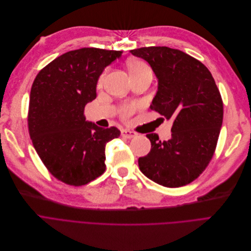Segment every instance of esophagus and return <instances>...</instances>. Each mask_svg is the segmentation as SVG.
<instances>
[{"instance_id":"1","label":"esophagus","mask_w":251,"mask_h":251,"mask_svg":"<svg viewBox=\"0 0 251 251\" xmlns=\"http://www.w3.org/2000/svg\"><path fill=\"white\" fill-rule=\"evenodd\" d=\"M122 136L124 138H126V139H132V138H135L137 136V134L135 132H132V130L123 129L122 130Z\"/></svg>"}]
</instances>
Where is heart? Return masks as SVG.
Instances as JSON below:
<instances>
[{
	"instance_id": "obj_1",
	"label": "heart",
	"mask_w": 251,
	"mask_h": 251,
	"mask_svg": "<svg viewBox=\"0 0 251 251\" xmlns=\"http://www.w3.org/2000/svg\"><path fill=\"white\" fill-rule=\"evenodd\" d=\"M127 68H128L129 74H130V75H132L133 78H136V77L144 75V74H147V73H151V69H150L149 65L144 61L139 60V59H133V60H129L127 62ZM107 71H108V68H106L102 71V74L100 75L99 79H98L99 85H102L103 83L105 76L107 75ZM136 108H137V106L133 105V104L125 105L122 108V116L124 118L129 117L135 112Z\"/></svg>"
}]
</instances>
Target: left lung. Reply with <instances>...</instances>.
<instances>
[{
	"mask_svg": "<svg viewBox=\"0 0 251 251\" xmlns=\"http://www.w3.org/2000/svg\"><path fill=\"white\" fill-rule=\"evenodd\" d=\"M130 53L146 60L158 78L151 109L174 119L170 140L146 135L151 150L139 158V168L164 187L188 185L204 172L217 148L224 103L216 81L203 63L180 50L143 47Z\"/></svg>",
	"mask_w": 251,
	"mask_h": 251,
	"instance_id": "1",
	"label": "left lung"
}]
</instances>
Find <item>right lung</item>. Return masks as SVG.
<instances>
[{
	"mask_svg": "<svg viewBox=\"0 0 251 251\" xmlns=\"http://www.w3.org/2000/svg\"><path fill=\"white\" fill-rule=\"evenodd\" d=\"M122 51L81 48L40 70L30 90L27 125L44 165L58 181L86 185L106 169L105 145L121 130L86 122L85 107L96 98L103 69Z\"/></svg>",
	"mask_w": 251,
	"mask_h": 251,
	"instance_id": "add662e5",
	"label": "right lung"
}]
</instances>
